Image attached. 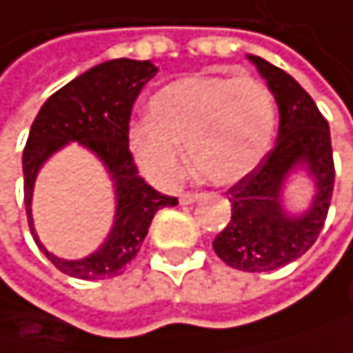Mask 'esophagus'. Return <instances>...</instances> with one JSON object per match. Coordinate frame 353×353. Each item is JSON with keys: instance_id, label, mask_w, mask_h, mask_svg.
<instances>
[{"instance_id": "obj_1", "label": "esophagus", "mask_w": 353, "mask_h": 353, "mask_svg": "<svg viewBox=\"0 0 353 353\" xmlns=\"http://www.w3.org/2000/svg\"><path fill=\"white\" fill-rule=\"evenodd\" d=\"M197 199H199L197 193H182V195H180V203H182V206H188V203H193V201H197Z\"/></svg>"}]
</instances>
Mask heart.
<instances>
[{"mask_svg": "<svg viewBox=\"0 0 353 353\" xmlns=\"http://www.w3.org/2000/svg\"><path fill=\"white\" fill-rule=\"evenodd\" d=\"M276 130V101L254 77L195 73L162 86L150 99V121L134 123L128 141L137 165L160 184L191 171L214 186L243 180L265 158Z\"/></svg>", "mask_w": 353, "mask_h": 353, "instance_id": "heart-1", "label": "heart"}]
</instances>
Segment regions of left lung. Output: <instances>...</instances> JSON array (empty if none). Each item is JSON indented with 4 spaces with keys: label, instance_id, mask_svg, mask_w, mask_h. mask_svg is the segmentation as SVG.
<instances>
[{
    "label": "left lung",
    "instance_id": "left-lung-1",
    "mask_svg": "<svg viewBox=\"0 0 353 353\" xmlns=\"http://www.w3.org/2000/svg\"><path fill=\"white\" fill-rule=\"evenodd\" d=\"M265 77L280 112L278 141L260 165L228 191L232 219L212 241L214 254L239 271H273L306 254L325 223L334 191L330 128L312 97L286 71L248 56ZM304 168L315 186L309 208L288 213L283 191Z\"/></svg>",
    "mask_w": 353,
    "mask_h": 353
}]
</instances>
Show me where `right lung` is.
<instances>
[{"mask_svg":"<svg viewBox=\"0 0 353 353\" xmlns=\"http://www.w3.org/2000/svg\"><path fill=\"white\" fill-rule=\"evenodd\" d=\"M158 73L152 60L117 58L77 75L49 97L30 128L23 150V193L32 236L52 265L77 280H103L123 273L139 254L154 214L178 199L147 184L128 150L130 112L141 88ZM69 142L95 153L115 188V221L106 241L84 259H60L40 243L31 219L33 182L44 162Z\"/></svg>","mask_w":353,"mask_h":353,"instance_id":"right-lung-1","label":"right lung"}]
</instances>
